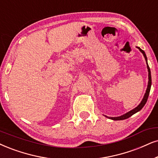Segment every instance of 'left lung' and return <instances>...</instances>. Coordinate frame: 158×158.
<instances>
[{
  "instance_id": "1",
  "label": "left lung",
  "mask_w": 158,
  "mask_h": 158,
  "mask_svg": "<svg viewBox=\"0 0 158 158\" xmlns=\"http://www.w3.org/2000/svg\"><path fill=\"white\" fill-rule=\"evenodd\" d=\"M138 49L140 50L142 54L145 57V60L146 61H147V69H148V72H149V81H148V86H147V90H146V93L144 95V96H143V98L142 101H141V102L140 104L136 108H135L134 109H133V110H131V111H129V112H127L125 114H124L123 116H120V117H109V118L113 119V120H123V119H127L129 118L130 117H131L133 114H134L138 111H139L141 110L142 108L144 106V105L146 104V103H147V99H148V97H149V92H150V89H151V85H152V77H151V71H150V69H149V65H148V63H147V56H146V54L144 52V51L142 50V49H141L140 47H137Z\"/></svg>"
}]
</instances>
